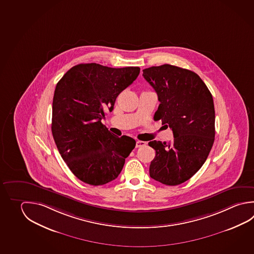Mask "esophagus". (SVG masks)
Masks as SVG:
<instances>
[{
  "mask_svg": "<svg viewBox=\"0 0 254 254\" xmlns=\"http://www.w3.org/2000/svg\"><path fill=\"white\" fill-rule=\"evenodd\" d=\"M146 145V142L145 141H140V140H138L137 142H136V148H140V147H143Z\"/></svg>",
  "mask_w": 254,
  "mask_h": 254,
  "instance_id": "1",
  "label": "esophagus"
}]
</instances>
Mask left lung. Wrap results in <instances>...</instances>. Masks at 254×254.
<instances>
[{
	"instance_id": "obj_1",
	"label": "left lung",
	"mask_w": 254,
	"mask_h": 254,
	"mask_svg": "<svg viewBox=\"0 0 254 254\" xmlns=\"http://www.w3.org/2000/svg\"><path fill=\"white\" fill-rule=\"evenodd\" d=\"M142 75L160 102L154 120H161L174 133L171 143L149 141L156 150L149 176L163 185H181L200 169L212 148V95L198 74L174 65L153 66Z\"/></svg>"
}]
</instances>
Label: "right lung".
<instances>
[{"mask_svg": "<svg viewBox=\"0 0 254 254\" xmlns=\"http://www.w3.org/2000/svg\"><path fill=\"white\" fill-rule=\"evenodd\" d=\"M139 70L81 64L70 68L56 85L52 133L69 170L83 183L97 186L116 179L135 148L133 138H119L101 121Z\"/></svg>", "mask_w": 254, "mask_h": 254, "instance_id": "add662e5", "label": "right lung"}]
</instances>
